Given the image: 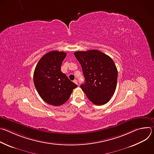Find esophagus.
I'll use <instances>...</instances> for the list:
<instances>
[{
  "label": "esophagus",
  "mask_w": 154,
  "mask_h": 154,
  "mask_svg": "<svg viewBox=\"0 0 154 154\" xmlns=\"http://www.w3.org/2000/svg\"><path fill=\"white\" fill-rule=\"evenodd\" d=\"M74 82L75 83V84H77V85H78V81H77V80H76V79H75L74 80Z\"/></svg>",
  "instance_id": "1"
}]
</instances>
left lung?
<instances>
[{
	"label": "left lung",
	"mask_w": 154,
	"mask_h": 154,
	"mask_svg": "<svg viewBox=\"0 0 154 154\" xmlns=\"http://www.w3.org/2000/svg\"><path fill=\"white\" fill-rule=\"evenodd\" d=\"M82 66L85 79L80 87L94 104L106 103L116 88L118 70L113 60L97 50L77 51L74 53Z\"/></svg>",
	"instance_id": "obj_1"
}]
</instances>
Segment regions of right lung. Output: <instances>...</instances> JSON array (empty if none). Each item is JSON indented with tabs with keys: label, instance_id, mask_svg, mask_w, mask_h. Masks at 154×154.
<instances>
[{
	"label": "right lung",
	"instance_id": "1",
	"mask_svg": "<svg viewBox=\"0 0 154 154\" xmlns=\"http://www.w3.org/2000/svg\"><path fill=\"white\" fill-rule=\"evenodd\" d=\"M66 56L64 52L51 51L41 57L34 71V84L39 95L52 105H63L77 86L61 71Z\"/></svg>",
	"mask_w": 154,
	"mask_h": 154
}]
</instances>
